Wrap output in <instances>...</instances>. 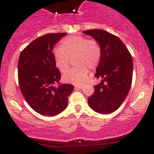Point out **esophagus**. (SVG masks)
Returning <instances> with one entry per match:
<instances>
[{
    "instance_id": "esophagus-1",
    "label": "esophagus",
    "mask_w": 154,
    "mask_h": 154,
    "mask_svg": "<svg viewBox=\"0 0 154 154\" xmlns=\"http://www.w3.org/2000/svg\"><path fill=\"white\" fill-rule=\"evenodd\" d=\"M83 86H84V84H78V85H76L75 88H79V89H82Z\"/></svg>"
}]
</instances>
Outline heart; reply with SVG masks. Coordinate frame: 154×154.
<instances>
[{
  "instance_id": "1",
  "label": "heart",
  "mask_w": 154,
  "mask_h": 154,
  "mask_svg": "<svg viewBox=\"0 0 154 154\" xmlns=\"http://www.w3.org/2000/svg\"><path fill=\"white\" fill-rule=\"evenodd\" d=\"M102 51L99 43L94 39L88 40L82 35H75L65 38L61 48L54 51L56 66L61 73L69 69L74 58L76 66L63 76L65 82L80 83L87 77L89 69L94 70L100 64Z\"/></svg>"
}]
</instances>
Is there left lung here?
I'll return each mask as SVG.
<instances>
[{
	"label": "left lung",
	"mask_w": 154,
	"mask_h": 154,
	"mask_svg": "<svg viewBox=\"0 0 154 154\" xmlns=\"http://www.w3.org/2000/svg\"><path fill=\"white\" fill-rule=\"evenodd\" d=\"M83 33L97 40L102 51L95 74L102 81L94 86V93L88 98V104L96 112L110 114L121 106L131 88L132 56L122 41L111 33L103 29H90Z\"/></svg>",
	"instance_id": "8db88e82"
}]
</instances>
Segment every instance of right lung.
Masks as SVG:
<instances>
[{"label":"right lung","instance_id":"1","mask_svg":"<svg viewBox=\"0 0 154 154\" xmlns=\"http://www.w3.org/2000/svg\"><path fill=\"white\" fill-rule=\"evenodd\" d=\"M66 35L49 33L38 38L21 52L18 61L19 88L26 103L44 116H55L66 109L74 90L70 84L56 86L61 73L54 58L55 44Z\"/></svg>","mask_w":154,"mask_h":154}]
</instances>
